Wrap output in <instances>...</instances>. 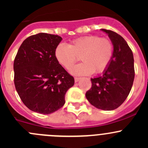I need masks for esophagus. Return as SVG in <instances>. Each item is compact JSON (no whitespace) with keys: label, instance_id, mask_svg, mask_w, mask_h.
<instances>
[{"label":"esophagus","instance_id":"obj_1","mask_svg":"<svg viewBox=\"0 0 148 148\" xmlns=\"http://www.w3.org/2000/svg\"><path fill=\"white\" fill-rule=\"evenodd\" d=\"M79 80H80L79 77H75V78H74V82H78Z\"/></svg>","mask_w":148,"mask_h":148}]
</instances>
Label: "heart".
<instances>
[{"mask_svg":"<svg viewBox=\"0 0 148 148\" xmlns=\"http://www.w3.org/2000/svg\"><path fill=\"white\" fill-rule=\"evenodd\" d=\"M114 53L113 44L109 38L90 35L74 39L69 44L61 43L56 47L54 55L57 62L66 69L80 59L83 62L70 69L77 76L102 73L108 67Z\"/></svg>","mask_w":148,"mask_h":148,"instance_id":"obj_1","label":"heart"}]
</instances>
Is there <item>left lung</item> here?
I'll return each mask as SVG.
<instances>
[{
	"label": "left lung",
	"mask_w": 148,
	"mask_h": 148,
	"mask_svg": "<svg viewBox=\"0 0 148 148\" xmlns=\"http://www.w3.org/2000/svg\"><path fill=\"white\" fill-rule=\"evenodd\" d=\"M108 34L114 46L113 57L102 75L91 79L92 87L86 97L92 105L102 110H113L125 102L132 89L135 78L132 50L117 33L101 29Z\"/></svg>",
	"instance_id": "1"
}]
</instances>
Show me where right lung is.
Listing matches in <instances>:
<instances>
[{
	"instance_id": "obj_1",
	"label": "right lung",
	"mask_w": 148,
	"mask_h": 148,
	"mask_svg": "<svg viewBox=\"0 0 148 148\" xmlns=\"http://www.w3.org/2000/svg\"><path fill=\"white\" fill-rule=\"evenodd\" d=\"M62 38L39 33L23 41L13 63L14 84L23 104L31 111L49 114L65 103L74 79L57 62L56 47Z\"/></svg>"
}]
</instances>
